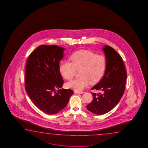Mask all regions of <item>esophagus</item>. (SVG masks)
<instances>
[{"instance_id":"esophagus-1","label":"esophagus","mask_w":148,"mask_h":148,"mask_svg":"<svg viewBox=\"0 0 148 148\" xmlns=\"http://www.w3.org/2000/svg\"><path fill=\"white\" fill-rule=\"evenodd\" d=\"M75 93H77V94H82L84 93V92H83L82 90L79 91V90H75Z\"/></svg>"}]
</instances>
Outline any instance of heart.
<instances>
[{"mask_svg":"<svg viewBox=\"0 0 148 148\" xmlns=\"http://www.w3.org/2000/svg\"><path fill=\"white\" fill-rule=\"evenodd\" d=\"M70 61L64 60L60 66V71L63 78L70 80L79 70V78L66 84V87L75 90L86 88L90 82L95 83L102 79L107 68V60L104 55L86 50L75 52L70 56Z\"/></svg>","mask_w":148,"mask_h":148,"instance_id":"obj_1","label":"heart"}]
</instances>
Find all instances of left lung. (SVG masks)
Masks as SVG:
<instances>
[{"mask_svg":"<svg viewBox=\"0 0 148 148\" xmlns=\"http://www.w3.org/2000/svg\"><path fill=\"white\" fill-rule=\"evenodd\" d=\"M107 60L104 76L91 90H99V94L92 93L93 100L86 106L90 112L102 115L111 110L123 96L127 73L122 58L112 47L105 45L103 48Z\"/></svg>","mask_w":148,"mask_h":148,"instance_id":"left-lung-1","label":"left lung"}]
</instances>
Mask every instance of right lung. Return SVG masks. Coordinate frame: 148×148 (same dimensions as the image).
I'll list each match as a JSON object with an SVG mask.
<instances>
[{
    "instance_id": "1",
    "label": "right lung",
    "mask_w": 148,
    "mask_h": 148,
    "mask_svg": "<svg viewBox=\"0 0 148 148\" xmlns=\"http://www.w3.org/2000/svg\"><path fill=\"white\" fill-rule=\"evenodd\" d=\"M64 50L57 45H40L29 55L26 65V91L34 105L48 114L65 108L73 93L70 89H60L64 80L60 62Z\"/></svg>"
}]
</instances>
